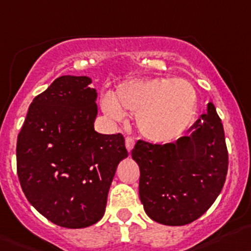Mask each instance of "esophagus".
I'll use <instances>...</instances> for the list:
<instances>
[{"instance_id":"1","label":"esophagus","mask_w":251,"mask_h":251,"mask_svg":"<svg viewBox=\"0 0 251 251\" xmlns=\"http://www.w3.org/2000/svg\"><path fill=\"white\" fill-rule=\"evenodd\" d=\"M126 147H127L128 151H130L134 147V139L132 137H127L126 138Z\"/></svg>"}]
</instances>
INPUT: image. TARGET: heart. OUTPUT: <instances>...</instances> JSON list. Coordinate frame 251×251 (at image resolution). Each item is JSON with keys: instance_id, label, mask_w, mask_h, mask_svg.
<instances>
[{"instance_id": "1", "label": "heart", "mask_w": 251, "mask_h": 251, "mask_svg": "<svg viewBox=\"0 0 251 251\" xmlns=\"http://www.w3.org/2000/svg\"><path fill=\"white\" fill-rule=\"evenodd\" d=\"M102 109L110 119L121 121L137 114L141 134L154 143H169L185 133L197 110V93L185 79L149 78L129 82L117 89L116 98L104 94Z\"/></svg>"}]
</instances>
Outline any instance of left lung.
<instances>
[{
	"instance_id": "obj_1",
	"label": "left lung",
	"mask_w": 251,
	"mask_h": 251,
	"mask_svg": "<svg viewBox=\"0 0 251 251\" xmlns=\"http://www.w3.org/2000/svg\"><path fill=\"white\" fill-rule=\"evenodd\" d=\"M132 158L141 171V201L154 222L176 226L201 218L222 192L229 164L214 104L209 103L188 134L173 143L139 139Z\"/></svg>"
}]
</instances>
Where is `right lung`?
Instances as JSON below:
<instances>
[{"instance_id":"1","label":"right lung","mask_w":251,"mask_h":251,"mask_svg":"<svg viewBox=\"0 0 251 251\" xmlns=\"http://www.w3.org/2000/svg\"><path fill=\"white\" fill-rule=\"evenodd\" d=\"M91 78L62 75L34 97L17 138V174L27 201L50 222L78 229L100 220L124 137L94 130Z\"/></svg>"}]
</instances>
